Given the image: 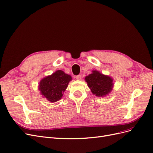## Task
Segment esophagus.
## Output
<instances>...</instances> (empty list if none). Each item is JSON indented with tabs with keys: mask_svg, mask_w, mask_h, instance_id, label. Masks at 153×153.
<instances>
[{
	"mask_svg": "<svg viewBox=\"0 0 153 153\" xmlns=\"http://www.w3.org/2000/svg\"><path fill=\"white\" fill-rule=\"evenodd\" d=\"M75 78L76 80H80L81 79V75H76L75 76Z\"/></svg>",
	"mask_w": 153,
	"mask_h": 153,
	"instance_id": "esophagus-1",
	"label": "esophagus"
}]
</instances>
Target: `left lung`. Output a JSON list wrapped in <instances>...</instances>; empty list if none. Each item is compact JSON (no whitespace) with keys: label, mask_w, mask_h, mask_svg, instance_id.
Segmentation results:
<instances>
[{"label":"left lung","mask_w":153,"mask_h":153,"mask_svg":"<svg viewBox=\"0 0 153 153\" xmlns=\"http://www.w3.org/2000/svg\"><path fill=\"white\" fill-rule=\"evenodd\" d=\"M85 80L92 93L96 96L103 97L107 95L112 90L114 85L112 78L103 75L98 71L93 70L91 74L85 76Z\"/></svg>","instance_id":"8db88e82"}]
</instances>
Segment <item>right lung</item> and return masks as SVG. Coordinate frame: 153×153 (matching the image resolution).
Masks as SVG:
<instances>
[{"instance_id": "obj_1", "label": "right lung", "mask_w": 153, "mask_h": 153, "mask_svg": "<svg viewBox=\"0 0 153 153\" xmlns=\"http://www.w3.org/2000/svg\"><path fill=\"white\" fill-rule=\"evenodd\" d=\"M71 76L62 70H57L52 75L43 78L39 82L41 94L50 102L54 103L62 98Z\"/></svg>"}]
</instances>
